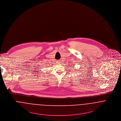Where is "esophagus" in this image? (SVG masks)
I'll return each mask as SVG.
<instances>
[{
    "label": "esophagus",
    "instance_id": "34e87169",
    "mask_svg": "<svg viewBox=\"0 0 121 121\" xmlns=\"http://www.w3.org/2000/svg\"><path fill=\"white\" fill-rule=\"evenodd\" d=\"M57 63H60V61H57Z\"/></svg>",
    "mask_w": 121,
    "mask_h": 121
}]
</instances>
